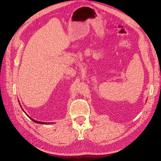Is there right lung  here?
Segmentation results:
<instances>
[{
  "label": "right lung",
  "mask_w": 161,
  "mask_h": 161,
  "mask_svg": "<svg viewBox=\"0 0 161 161\" xmlns=\"http://www.w3.org/2000/svg\"><path fill=\"white\" fill-rule=\"evenodd\" d=\"M30 119H31V120L33 121H34V122L35 123H37V124H47V123H45V122H42V121H36V120H35V119H33L32 118H30Z\"/></svg>",
  "instance_id": "obj_1"
}]
</instances>
